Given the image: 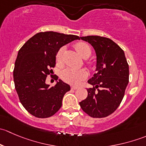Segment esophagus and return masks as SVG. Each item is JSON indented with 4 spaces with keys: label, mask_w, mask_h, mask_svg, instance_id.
Returning <instances> with one entry per match:
<instances>
[{
    "label": "esophagus",
    "mask_w": 146,
    "mask_h": 146,
    "mask_svg": "<svg viewBox=\"0 0 146 146\" xmlns=\"http://www.w3.org/2000/svg\"><path fill=\"white\" fill-rule=\"evenodd\" d=\"M70 88H71L72 90H77V89H78L79 87H78V86H73V85H72V86L70 87Z\"/></svg>",
    "instance_id": "34e87169"
}]
</instances>
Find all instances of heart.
<instances>
[{
    "instance_id": "b5f03b06",
    "label": "heart",
    "mask_w": 146,
    "mask_h": 146,
    "mask_svg": "<svg viewBox=\"0 0 146 146\" xmlns=\"http://www.w3.org/2000/svg\"><path fill=\"white\" fill-rule=\"evenodd\" d=\"M75 48L84 58L89 57L92 54V47L89 44L84 42H79L75 44ZM66 48L62 46L58 50L56 54V63L58 66H61L64 61V54ZM86 64L91 68H94L95 64L92 60H88ZM88 71L85 68L75 69L72 68H67L61 73V78L65 82L71 85H78L82 80L88 77Z\"/></svg>"
}]
</instances>
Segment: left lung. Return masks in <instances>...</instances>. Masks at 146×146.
Segmentation results:
<instances>
[{
    "label": "left lung",
    "instance_id": "8db88e82",
    "mask_svg": "<svg viewBox=\"0 0 146 146\" xmlns=\"http://www.w3.org/2000/svg\"><path fill=\"white\" fill-rule=\"evenodd\" d=\"M95 48L96 72L88 80V97L80 102V107L93 118H104L120 105L129 83V68L124 52L111 39L100 36H82Z\"/></svg>",
    "mask_w": 146,
    "mask_h": 146
}]
</instances>
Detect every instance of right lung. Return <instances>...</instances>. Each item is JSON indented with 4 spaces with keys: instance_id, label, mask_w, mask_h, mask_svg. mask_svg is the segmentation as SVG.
<instances>
[{
    "instance_id": "1",
    "label": "right lung",
    "mask_w": 146,
    "mask_h": 146,
    "mask_svg": "<svg viewBox=\"0 0 146 146\" xmlns=\"http://www.w3.org/2000/svg\"><path fill=\"white\" fill-rule=\"evenodd\" d=\"M76 39L80 37L51 31L39 32L19 50L13 70L15 88L21 104L35 117L48 118L61 107L70 85L58 80L54 86L49 87L46 79L48 75L52 76L51 68L55 67L58 50Z\"/></svg>"
}]
</instances>
